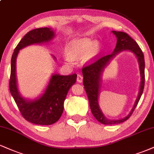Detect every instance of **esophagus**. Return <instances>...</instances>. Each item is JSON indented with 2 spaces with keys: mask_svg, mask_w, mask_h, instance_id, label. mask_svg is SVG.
Listing matches in <instances>:
<instances>
[{
  "mask_svg": "<svg viewBox=\"0 0 154 154\" xmlns=\"http://www.w3.org/2000/svg\"><path fill=\"white\" fill-rule=\"evenodd\" d=\"M82 79H83V77L81 75L78 74L77 75V81L78 82H82Z\"/></svg>",
  "mask_w": 154,
  "mask_h": 154,
  "instance_id": "1",
  "label": "esophagus"
}]
</instances>
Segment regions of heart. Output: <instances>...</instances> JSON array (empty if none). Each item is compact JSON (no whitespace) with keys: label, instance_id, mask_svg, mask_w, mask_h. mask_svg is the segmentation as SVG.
<instances>
[{"label":"heart","instance_id":"heart-1","mask_svg":"<svg viewBox=\"0 0 154 154\" xmlns=\"http://www.w3.org/2000/svg\"><path fill=\"white\" fill-rule=\"evenodd\" d=\"M100 48L99 43L90 38H76L66 47V52L69 57H66V60L71 62L72 59L82 58L83 62H90L98 54Z\"/></svg>","mask_w":154,"mask_h":154}]
</instances>
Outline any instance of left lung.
<instances>
[{"label":"left lung","instance_id":"obj_1","mask_svg":"<svg viewBox=\"0 0 154 154\" xmlns=\"http://www.w3.org/2000/svg\"><path fill=\"white\" fill-rule=\"evenodd\" d=\"M112 32L117 37V44H116V47L115 48L113 52L110 54H106L99 57L91 64L82 67L83 85L85 86V90L88 97L91 112L94 117L100 123L105 124V125L121 123L131 117L139 102L140 97H141L144 89V84H145V61H144V56L142 50L140 49L136 41L133 40L126 33L116 31H112ZM125 50L132 51L135 54L138 59L141 76L142 77L140 93L134 106L128 116L119 120H110L104 117L98 104V96H99V86H100L101 74L104 66L108 64L111 59L118 53Z\"/></svg>","mask_w":154,"mask_h":154}]
</instances>
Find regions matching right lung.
<instances>
[{
    "instance_id": "obj_1",
    "label": "right lung",
    "mask_w": 154,
    "mask_h": 154,
    "mask_svg": "<svg viewBox=\"0 0 154 154\" xmlns=\"http://www.w3.org/2000/svg\"><path fill=\"white\" fill-rule=\"evenodd\" d=\"M54 32L49 28H38L28 32L15 48L11 64L9 88L11 95L22 116L27 121L36 125H48L56 123L64 110V102L67 92L77 79V75H59L54 74L47 88L38 99L27 100L20 95L16 76V61L19 50L34 44H42L51 41ZM55 58V57H54Z\"/></svg>"
}]
</instances>
